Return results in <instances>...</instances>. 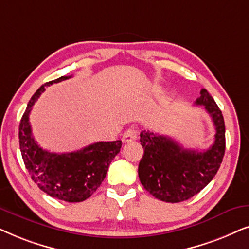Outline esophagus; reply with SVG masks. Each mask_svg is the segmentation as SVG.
I'll return each mask as SVG.
<instances>
[{
    "label": "esophagus",
    "instance_id": "esophagus-1",
    "mask_svg": "<svg viewBox=\"0 0 249 249\" xmlns=\"http://www.w3.org/2000/svg\"><path fill=\"white\" fill-rule=\"evenodd\" d=\"M137 130H135V129H128V130H125L124 132V135H122V142H129L135 141V139L137 138Z\"/></svg>",
    "mask_w": 249,
    "mask_h": 249
}]
</instances>
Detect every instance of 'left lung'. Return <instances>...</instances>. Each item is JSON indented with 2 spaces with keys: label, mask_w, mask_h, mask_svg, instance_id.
<instances>
[{
  "label": "left lung",
  "mask_w": 249,
  "mask_h": 249,
  "mask_svg": "<svg viewBox=\"0 0 249 249\" xmlns=\"http://www.w3.org/2000/svg\"><path fill=\"white\" fill-rule=\"evenodd\" d=\"M212 118L214 144L206 151L186 149L172 138L151 131L141 132L144 155L138 176L147 192L163 202L179 203L192 198L210 183L222 163L226 151V127L222 112L206 89L195 102Z\"/></svg>",
  "instance_id": "1"
}]
</instances>
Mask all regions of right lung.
I'll list each match as a JSON object with an SVG mask.
<instances>
[{
  "label": "right lung",
  "instance_id": "1",
  "mask_svg": "<svg viewBox=\"0 0 249 249\" xmlns=\"http://www.w3.org/2000/svg\"><path fill=\"white\" fill-rule=\"evenodd\" d=\"M62 76L40 86L30 98L19 124L22 160L33 181L54 198L69 203L86 200L101 186L112 160L120 152L121 141L97 142L71 153H50L39 147L32 134L29 114L37 98L50 85L69 79Z\"/></svg>",
  "mask_w": 249,
  "mask_h": 249
}]
</instances>
